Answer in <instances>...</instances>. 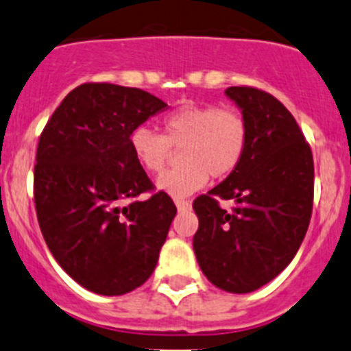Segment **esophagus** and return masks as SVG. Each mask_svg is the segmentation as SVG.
Listing matches in <instances>:
<instances>
[{
    "label": "esophagus",
    "mask_w": 351,
    "mask_h": 351,
    "mask_svg": "<svg viewBox=\"0 0 351 351\" xmlns=\"http://www.w3.org/2000/svg\"><path fill=\"white\" fill-rule=\"evenodd\" d=\"M175 206L178 210H189L192 207V202L190 200H183V199H176Z\"/></svg>",
    "instance_id": "1"
}]
</instances>
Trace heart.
Returning <instances> with one entry per match:
<instances>
[{
	"instance_id": "1",
	"label": "heart",
	"mask_w": 351,
	"mask_h": 351,
	"mask_svg": "<svg viewBox=\"0 0 351 351\" xmlns=\"http://www.w3.org/2000/svg\"><path fill=\"white\" fill-rule=\"evenodd\" d=\"M165 135L147 127L130 132L128 144L138 165L149 173H161L171 147H182L183 166L165 173L158 190L171 197H186L202 189L209 176L224 178L241 162L247 149L248 127L233 108L185 104L166 114Z\"/></svg>"
}]
</instances>
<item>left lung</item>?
<instances>
[{"instance_id": "1", "label": "left lung", "mask_w": 351, "mask_h": 351, "mask_svg": "<svg viewBox=\"0 0 351 351\" xmlns=\"http://www.w3.org/2000/svg\"><path fill=\"white\" fill-rule=\"evenodd\" d=\"M248 127L241 162L193 200L199 230L193 252L204 276L230 293H250L293 261L307 233L314 159L290 111L254 87H228ZM233 199V211L217 200Z\"/></svg>"}]
</instances>
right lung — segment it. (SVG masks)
<instances>
[{"instance_id":"right-lung-1","label":"right lung","mask_w":351,"mask_h":351,"mask_svg":"<svg viewBox=\"0 0 351 351\" xmlns=\"http://www.w3.org/2000/svg\"><path fill=\"white\" fill-rule=\"evenodd\" d=\"M168 110L134 87L84 84L71 90L40 134L34 200L40 231L64 273L85 290L117 297L154 273L176 207L152 190L128 137Z\"/></svg>"}]
</instances>
